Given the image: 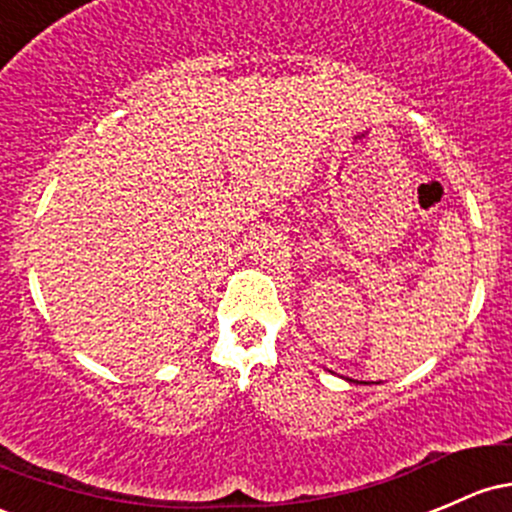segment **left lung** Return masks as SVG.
Masks as SVG:
<instances>
[{"mask_svg":"<svg viewBox=\"0 0 512 512\" xmlns=\"http://www.w3.org/2000/svg\"><path fill=\"white\" fill-rule=\"evenodd\" d=\"M346 381H349V383H351V378H346ZM354 383H356V381H354Z\"/></svg>","mask_w":512,"mask_h":512,"instance_id":"8db88e82","label":"left lung"}]
</instances>
